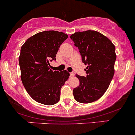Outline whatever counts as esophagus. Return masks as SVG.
I'll use <instances>...</instances> for the list:
<instances>
[{
  "label": "esophagus",
  "instance_id": "1",
  "mask_svg": "<svg viewBox=\"0 0 135 135\" xmlns=\"http://www.w3.org/2000/svg\"><path fill=\"white\" fill-rule=\"evenodd\" d=\"M70 77H73V76H74V74L73 72H71L70 73Z\"/></svg>",
  "mask_w": 135,
  "mask_h": 135
}]
</instances>
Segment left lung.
<instances>
[{
  "label": "left lung",
  "instance_id": "1",
  "mask_svg": "<svg viewBox=\"0 0 135 135\" xmlns=\"http://www.w3.org/2000/svg\"><path fill=\"white\" fill-rule=\"evenodd\" d=\"M70 38L87 65V76L75 75L80 84L73 90L74 98L81 103H92L102 97L113 78L115 47L108 38L94 30L77 32Z\"/></svg>",
  "mask_w": 135,
  "mask_h": 135
}]
</instances>
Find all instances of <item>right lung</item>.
<instances>
[{"label": "right lung", "mask_w": 135, "mask_h": 135, "mask_svg": "<svg viewBox=\"0 0 135 135\" xmlns=\"http://www.w3.org/2000/svg\"><path fill=\"white\" fill-rule=\"evenodd\" d=\"M68 37L61 32H41L28 38L21 47L18 60L22 82L30 97L40 103H57L61 88L70 76L66 70L53 71L50 65L56 60L60 46Z\"/></svg>", "instance_id": "obj_1"}]
</instances>
